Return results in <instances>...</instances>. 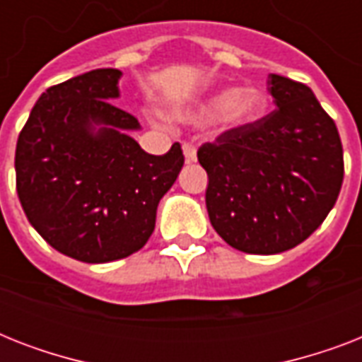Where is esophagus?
Masks as SVG:
<instances>
[{
  "mask_svg": "<svg viewBox=\"0 0 362 362\" xmlns=\"http://www.w3.org/2000/svg\"><path fill=\"white\" fill-rule=\"evenodd\" d=\"M182 150H184V158H186V163H193V161H197V148L193 146V144L186 142V144L182 146Z\"/></svg>",
  "mask_w": 362,
  "mask_h": 362,
  "instance_id": "34e87169",
  "label": "esophagus"
}]
</instances>
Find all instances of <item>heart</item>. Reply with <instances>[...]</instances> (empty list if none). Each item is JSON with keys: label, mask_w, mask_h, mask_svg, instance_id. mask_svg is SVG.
<instances>
[{"label": "heart", "mask_w": 362, "mask_h": 362, "mask_svg": "<svg viewBox=\"0 0 362 362\" xmlns=\"http://www.w3.org/2000/svg\"><path fill=\"white\" fill-rule=\"evenodd\" d=\"M267 93L257 86L223 88L209 98L201 99L195 105L173 109V118L178 122H204L216 118L221 129H242L255 124L267 112Z\"/></svg>", "instance_id": "1"}]
</instances>
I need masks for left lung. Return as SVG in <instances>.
<instances>
[{"instance_id":"left-lung-1","label":"left lung","mask_w":362,"mask_h":362,"mask_svg":"<svg viewBox=\"0 0 362 362\" xmlns=\"http://www.w3.org/2000/svg\"><path fill=\"white\" fill-rule=\"evenodd\" d=\"M278 109L199 148L209 175L206 210L216 233L244 253L286 252L312 235L344 180L340 135L314 92L269 75Z\"/></svg>"}]
</instances>
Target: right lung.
Wrapping results in <instances>:
<instances>
[{
	"label": "right lung",
	"instance_id": "1",
	"mask_svg": "<svg viewBox=\"0 0 362 362\" xmlns=\"http://www.w3.org/2000/svg\"><path fill=\"white\" fill-rule=\"evenodd\" d=\"M120 78L118 69H95L48 88L16 142V192L28 220L82 263L139 252L184 165L178 142L152 156L131 136L141 124L112 103Z\"/></svg>",
	"mask_w": 362,
	"mask_h": 362
}]
</instances>
